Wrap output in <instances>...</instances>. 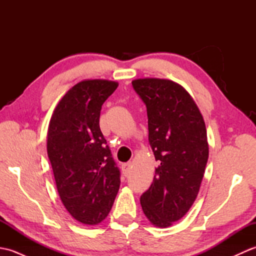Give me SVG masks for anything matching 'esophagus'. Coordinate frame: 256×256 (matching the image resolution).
<instances>
[{
	"mask_svg": "<svg viewBox=\"0 0 256 256\" xmlns=\"http://www.w3.org/2000/svg\"><path fill=\"white\" fill-rule=\"evenodd\" d=\"M122 168H123V172H124V175H125V176H128V175H130V172H131L132 162H126V164H124V165L122 166Z\"/></svg>",
	"mask_w": 256,
	"mask_h": 256,
	"instance_id": "1",
	"label": "esophagus"
}]
</instances>
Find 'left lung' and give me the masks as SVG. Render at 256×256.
<instances>
[{"mask_svg": "<svg viewBox=\"0 0 256 256\" xmlns=\"http://www.w3.org/2000/svg\"><path fill=\"white\" fill-rule=\"evenodd\" d=\"M132 84L148 108V142L160 162L140 206L152 224L168 228L187 214L198 196L209 157L206 124L179 84L143 78Z\"/></svg>", "mask_w": 256, "mask_h": 256, "instance_id": "left-lung-1", "label": "left lung"}]
</instances>
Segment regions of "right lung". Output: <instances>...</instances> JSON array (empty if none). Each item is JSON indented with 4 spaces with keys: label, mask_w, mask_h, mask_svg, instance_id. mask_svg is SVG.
Listing matches in <instances>:
<instances>
[{
    "label": "right lung",
    "mask_w": 256,
    "mask_h": 256,
    "mask_svg": "<svg viewBox=\"0 0 256 256\" xmlns=\"http://www.w3.org/2000/svg\"><path fill=\"white\" fill-rule=\"evenodd\" d=\"M118 84L82 80L54 111L47 154L64 208L84 224L94 226L110 212L120 188V170L100 130L102 104Z\"/></svg>",
    "instance_id": "add662e5"
}]
</instances>
